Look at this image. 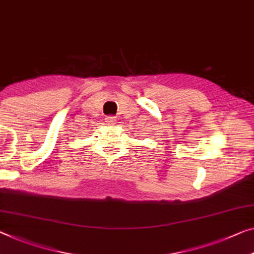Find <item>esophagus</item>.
<instances>
[{
  "mask_svg": "<svg viewBox=\"0 0 254 254\" xmlns=\"http://www.w3.org/2000/svg\"><path fill=\"white\" fill-rule=\"evenodd\" d=\"M106 122H107V124H109V126H114L116 122V117L115 116H107L106 117Z\"/></svg>",
  "mask_w": 254,
  "mask_h": 254,
  "instance_id": "34e87169",
  "label": "esophagus"
}]
</instances>
